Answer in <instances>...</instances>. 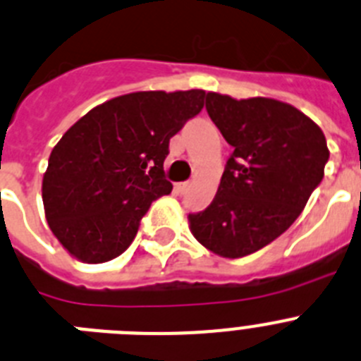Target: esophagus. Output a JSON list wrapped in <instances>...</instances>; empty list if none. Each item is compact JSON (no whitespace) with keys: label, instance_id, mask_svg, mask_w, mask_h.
Wrapping results in <instances>:
<instances>
[{"label":"esophagus","instance_id":"esophagus-1","mask_svg":"<svg viewBox=\"0 0 361 361\" xmlns=\"http://www.w3.org/2000/svg\"><path fill=\"white\" fill-rule=\"evenodd\" d=\"M190 188H192V183H190V180H186V183H178L177 184V190L178 192H188V190H190Z\"/></svg>","mask_w":361,"mask_h":361}]
</instances>
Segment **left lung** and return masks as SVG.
<instances>
[{
    "label": "left lung",
    "instance_id": "1",
    "mask_svg": "<svg viewBox=\"0 0 361 361\" xmlns=\"http://www.w3.org/2000/svg\"><path fill=\"white\" fill-rule=\"evenodd\" d=\"M206 111L233 153L217 195L190 214L195 239L223 257H245L286 232L319 186L329 160L322 129L290 104L208 92Z\"/></svg>",
    "mask_w": 361,
    "mask_h": 361
}]
</instances>
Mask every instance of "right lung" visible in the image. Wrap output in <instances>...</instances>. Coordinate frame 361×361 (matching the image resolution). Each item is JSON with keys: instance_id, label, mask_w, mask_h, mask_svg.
<instances>
[{"instance_id": "add662e5", "label": "right lung", "mask_w": 361, "mask_h": 361, "mask_svg": "<svg viewBox=\"0 0 361 361\" xmlns=\"http://www.w3.org/2000/svg\"><path fill=\"white\" fill-rule=\"evenodd\" d=\"M206 92L140 91L97 106L60 138L43 175L52 233L84 263H104L133 243L151 202L171 193L169 138L201 113Z\"/></svg>"}]
</instances>
